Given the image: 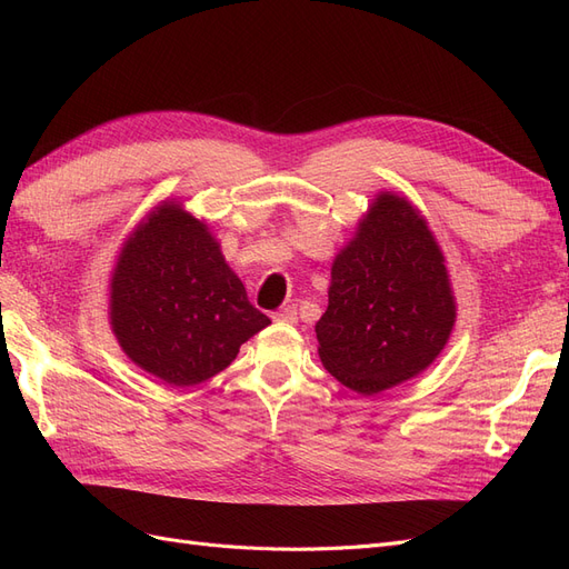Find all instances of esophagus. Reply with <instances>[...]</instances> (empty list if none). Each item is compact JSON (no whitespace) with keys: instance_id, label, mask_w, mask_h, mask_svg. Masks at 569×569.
<instances>
[{"instance_id":"obj_1","label":"esophagus","mask_w":569,"mask_h":569,"mask_svg":"<svg viewBox=\"0 0 569 569\" xmlns=\"http://www.w3.org/2000/svg\"><path fill=\"white\" fill-rule=\"evenodd\" d=\"M274 322H297V306H284L272 313Z\"/></svg>"}]
</instances>
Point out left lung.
Masks as SVG:
<instances>
[{"label": "left lung", "instance_id": "1", "mask_svg": "<svg viewBox=\"0 0 569 569\" xmlns=\"http://www.w3.org/2000/svg\"><path fill=\"white\" fill-rule=\"evenodd\" d=\"M330 303L316 325L320 360L363 396L422 372L456 322L443 256L425 218L380 194L332 266Z\"/></svg>", "mask_w": 569, "mask_h": 569}]
</instances>
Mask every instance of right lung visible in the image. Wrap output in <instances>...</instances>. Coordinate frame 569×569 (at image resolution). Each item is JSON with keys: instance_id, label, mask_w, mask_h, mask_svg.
Returning a JSON list of instances; mask_svg holds the SVG:
<instances>
[{"instance_id": "obj_1", "label": "right lung", "mask_w": 569, "mask_h": 569, "mask_svg": "<svg viewBox=\"0 0 569 569\" xmlns=\"http://www.w3.org/2000/svg\"><path fill=\"white\" fill-rule=\"evenodd\" d=\"M111 325L142 370L192 387L226 370L270 318L249 301L209 228L178 203H163L120 251Z\"/></svg>"}]
</instances>
